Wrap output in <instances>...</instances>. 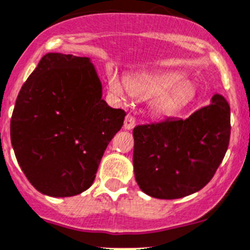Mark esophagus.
<instances>
[{"mask_svg": "<svg viewBox=\"0 0 250 250\" xmlns=\"http://www.w3.org/2000/svg\"><path fill=\"white\" fill-rule=\"evenodd\" d=\"M136 125V117L132 114H127L125 120V129H132Z\"/></svg>", "mask_w": 250, "mask_h": 250, "instance_id": "obj_1", "label": "esophagus"}]
</instances>
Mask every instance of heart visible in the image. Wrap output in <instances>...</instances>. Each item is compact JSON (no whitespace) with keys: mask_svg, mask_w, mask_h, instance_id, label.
<instances>
[{"mask_svg":"<svg viewBox=\"0 0 250 250\" xmlns=\"http://www.w3.org/2000/svg\"><path fill=\"white\" fill-rule=\"evenodd\" d=\"M109 90L113 95L123 99L125 95L146 99L155 96L150 109L157 116H171L190 104L197 95V88L186 81L183 72H150L130 76L127 83L116 74L108 78Z\"/></svg>","mask_w":250,"mask_h":250,"instance_id":"heart-1","label":"heart"}]
</instances>
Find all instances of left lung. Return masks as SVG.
<instances>
[{"instance_id": "obj_1", "label": "left lung", "mask_w": 250, "mask_h": 250, "mask_svg": "<svg viewBox=\"0 0 250 250\" xmlns=\"http://www.w3.org/2000/svg\"><path fill=\"white\" fill-rule=\"evenodd\" d=\"M137 184L151 197L174 200L201 190L228 149L230 108L214 95L209 106L186 120L139 125L133 129Z\"/></svg>"}]
</instances>
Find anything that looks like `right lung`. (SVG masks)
I'll return each instance as SVG.
<instances>
[{
	"instance_id": "1",
	"label": "right lung",
	"mask_w": 250,
	"mask_h": 250,
	"mask_svg": "<svg viewBox=\"0 0 250 250\" xmlns=\"http://www.w3.org/2000/svg\"><path fill=\"white\" fill-rule=\"evenodd\" d=\"M101 97V81L88 58L48 53L23 83L11 118V142L39 192L69 197L92 185L125 117Z\"/></svg>"
}]
</instances>
